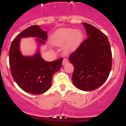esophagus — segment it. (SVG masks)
I'll return each instance as SVG.
<instances>
[{
	"label": "esophagus",
	"mask_w": 126,
	"mask_h": 126,
	"mask_svg": "<svg viewBox=\"0 0 126 126\" xmlns=\"http://www.w3.org/2000/svg\"><path fill=\"white\" fill-rule=\"evenodd\" d=\"M68 60H67L66 58H64V59H63V62H62V64H63V66L65 65V64H66L67 63H68Z\"/></svg>",
	"instance_id": "esophagus-1"
}]
</instances>
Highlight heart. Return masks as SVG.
Listing matches in <instances>:
<instances>
[{
  "mask_svg": "<svg viewBox=\"0 0 126 126\" xmlns=\"http://www.w3.org/2000/svg\"><path fill=\"white\" fill-rule=\"evenodd\" d=\"M84 39V34L79 29L60 28L53 34L51 37L52 42L55 46H62L65 44L64 51L72 53L76 50Z\"/></svg>",
  "mask_w": 126,
  "mask_h": 126,
  "instance_id": "b5f03b06",
  "label": "heart"
}]
</instances>
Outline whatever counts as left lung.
<instances>
[{
	"label": "left lung",
	"mask_w": 126,
	"mask_h": 126,
	"mask_svg": "<svg viewBox=\"0 0 126 126\" xmlns=\"http://www.w3.org/2000/svg\"><path fill=\"white\" fill-rule=\"evenodd\" d=\"M87 38L69 56L74 66L73 84L79 90L91 91L100 87L109 76L112 53L108 37L90 24L82 23Z\"/></svg>",
	"instance_id": "left-lung-1"
}]
</instances>
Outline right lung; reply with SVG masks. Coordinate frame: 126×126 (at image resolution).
Instances as JSON below:
<instances>
[{
  "label": "right lung",
  "mask_w": 126,
  "mask_h": 126,
  "mask_svg": "<svg viewBox=\"0 0 126 126\" xmlns=\"http://www.w3.org/2000/svg\"><path fill=\"white\" fill-rule=\"evenodd\" d=\"M36 37L38 44L36 53L32 56H23L20 50L21 38ZM47 32L38 25L29 27L19 33L12 42L9 51V64L13 79L18 86L26 92L39 95L52 86V77L62 67L63 58L47 62L40 53V46L45 44Z\"/></svg>",
  "instance_id": "right-lung-1"
}]
</instances>
